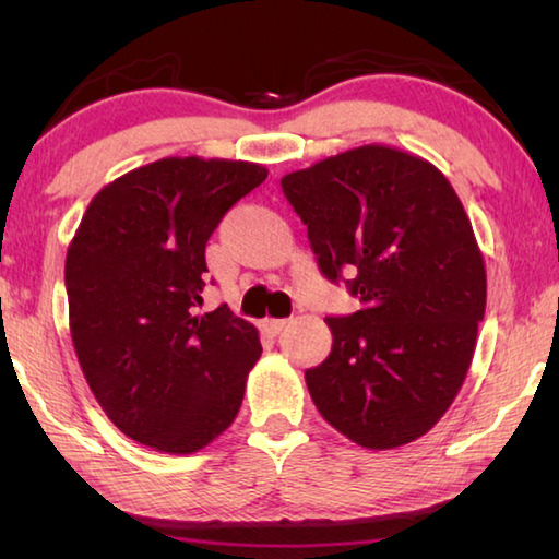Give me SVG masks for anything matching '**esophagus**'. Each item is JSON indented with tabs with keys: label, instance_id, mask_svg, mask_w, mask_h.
I'll return each mask as SVG.
<instances>
[{
	"label": "esophagus",
	"instance_id": "1",
	"mask_svg": "<svg viewBox=\"0 0 559 559\" xmlns=\"http://www.w3.org/2000/svg\"><path fill=\"white\" fill-rule=\"evenodd\" d=\"M286 323L288 320H283V318H269V320H263V330H266V333H271V335H278L283 328H286Z\"/></svg>",
	"mask_w": 559,
	"mask_h": 559
}]
</instances>
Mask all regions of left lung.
<instances>
[{
	"mask_svg": "<svg viewBox=\"0 0 559 559\" xmlns=\"http://www.w3.org/2000/svg\"><path fill=\"white\" fill-rule=\"evenodd\" d=\"M281 187L320 273L359 300L325 318L333 349L306 370L318 412L365 449L424 437L456 400L486 313L484 257L456 192L427 159L384 145L328 157Z\"/></svg>",
	"mask_w": 559,
	"mask_h": 559,
	"instance_id": "8db88e82",
	"label": "left lung"
}]
</instances>
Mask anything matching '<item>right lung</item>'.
<instances>
[{
	"mask_svg": "<svg viewBox=\"0 0 559 559\" xmlns=\"http://www.w3.org/2000/svg\"><path fill=\"white\" fill-rule=\"evenodd\" d=\"M266 175L165 157L103 187L83 214L66 253L71 337L91 392L132 441L194 453L239 414L259 333L226 302L197 306L206 241Z\"/></svg>",
	"mask_w": 559,
	"mask_h": 559,
	"instance_id": "right-lung-1",
	"label": "right lung"
}]
</instances>
